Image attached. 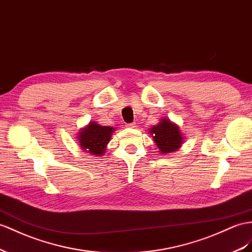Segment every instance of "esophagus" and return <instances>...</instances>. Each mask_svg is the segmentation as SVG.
Segmentation results:
<instances>
[{
    "label": "esophagus",
    "instance_id": "34e87169",
    "mask_svg": "<svg viewBox=\"0 0 252 252\" xmlns=\"http://www.w3.org/2000/svg\"><path fill=\"white\" fill-rule=\"evenodd\" d=\"M126 127L134 128V127H136V124H135V122H132V124H127V125H126Z\"/></svg>",
    "mask_w": 252,
    "mask_h": 252
}]
</instances>
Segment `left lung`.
Listing matches in <instances>:
<instances>
[{
	"label": "left lung",
	"mask_w": 252,
	"mask_h": 252,
	"mask_svg": "<svg viewBox=\"0 0 252 252\" xmlns=\"http://www.w3.org/2000/svg\"><path fill=\"white\" fill-rule=\"evenodd\" d=\"M149 133L160 154L178 151L184 143V137L180 126L168 118L160 119L157 126L150 127Z\"/></svg>",
	"instance_id": "1"
}]
</instances>
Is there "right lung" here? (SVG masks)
<instances>
[{
  "label": "right lung",
  "instance_id": "1",
  "mask_svg": "<svg viewBox=\"0 0 252 252\" xmlns=\"http://www.w3.org/2000/svg\"><path fill=\"white\" fill-rule=\"evenodd\" d=\"M115 127L104 126L90 121L77 133V141L81 149L95 157L104 156L107 144L111 140Z\"/></svg>",
  "mask_w": 252,
  "mask_h": 252
}]
</instances>
